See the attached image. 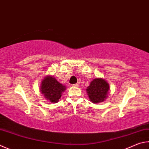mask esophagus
<instances>
[{
	"label": "esophagus",
	"instance_id": "obj_1",
	"mask_svg": "<svg viewBox=\"0 0 149 149\" xmlns=\"http://www.w3.org/2000/svg\"><path fill=\"white\" fill-rule=\"evenodd\" d=\"M72 86L73 87H78V86H79V85H77V84H74V85H72Z\"/></svg>",
	"mask_w": 149,
	"mask_h": 149
}]
</instances>
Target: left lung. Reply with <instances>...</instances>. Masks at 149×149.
I'll return each instance as SVG.
<instances>
[{
	"mask_svg": "<svg viewBox=\"0 0 149 149\" xmlns=\"http://www.w3.org/2000/svg\"><path fill=\"white\" fill-rule=\"evenodd\" d=\"M109 85L103 78H96L86 89L89 100L92 103L98 104L104 102L109 93Z\"/></svg>",
	"mask_w": 149,
	"mask_h": 149,
	"instance_id": "obj_1",
	"label": "left lung"
}]
</instances>
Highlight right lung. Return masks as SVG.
Masks as SVG:
<instances>
[{
    "instance_id": "right-lung-1",
    "label": "right lung",
    "mask_w": 149,
    "mask_h": 149,
    "mask_svg": "<svg viewBox=\"0 0 149 149\" xmlns=\"http://www.w3.org/2000/svg\"><path fill=\"white\" fill-rule=\"evenodd\" d=\"M66 86L59 83L53 75H45L42 81L40 92L46 100L51 103H57Z\"/></svg>"
}]
</instances>
